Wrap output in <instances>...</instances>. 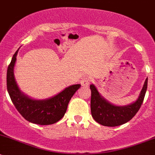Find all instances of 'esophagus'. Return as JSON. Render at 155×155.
Instances as JSON below:
<instances>
[{"label": "esophagus", "mask_w": 155, "mask_h": 155, "mask_svg": "<svg viewBox=\"0 0 155 155\" xmlns=\"http://www.w3.org/2000/svg\"><path fill=\"white\" fill-rule=\"evenodd\" d=\"M92 79H91V77H85L81 81V85L82 86H85V87H88L89 85V84L91 83Z\"/></svg>", "instance_id": "obj_1"}]
</instances>
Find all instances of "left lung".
I'll use <instances>...</instances> for the list:
<instances>
[{
	"instance_id": "8db88e82",
	"label": "left lung",
	"mask_w": 155,
	"mask_h": 155,
	"mask_svg": "<svg viewBox=\"0 0 155 155\" xmlns=\"http://www.w3.org/2000/svg\"><path fill=\"white\" fill-rule=\"evenodd\" d=\"M148 86V78L136 102L127 106L118 107L107 101L99 94L95 87L90 85L91 89V112L94 120L105 127H117L130 121L137 114L144 101Z\"/></svg>"
}]
</instances>
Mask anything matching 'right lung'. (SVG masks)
I'll return each instance as SVG.
<instances>
[{
  "label": "right lung",
  "mask_w": 155,
  "mask_h": 155,
  "mask_svg": "<svg viewBox=\"0 0 155 155\" xmlns=\"http://www.w3.org/2000/svg\"><path fill=\"white\" fill-rule=\"evenodd\" d=\"M18 49L13 54L7 72V88L16 109L27 121L38 125H50L59 121L67 111L70 99L81 86L79 84L65 88L51 98L36 101L29 98L19 91L13 74V67Z\"/></svg>",
  "instance_id": "add662e5"
}]
</instances>
